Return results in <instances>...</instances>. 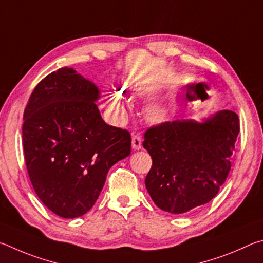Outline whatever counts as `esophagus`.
Wrapping results in <instances>:
<instances>
[{"label": "esophagus", "mask_w": 263, "mask_h": 263, "mask_svg": "<svg viewBox=\"0 0 263 263\" xmlns=\"http://www.w3.org/2000/svg\"><path fill=\"white\" fill-rule=\"evenodd\" d=\"M132 146L134 150H140L142 148V139L139 135H134L132 139Z\"/></svg>", "instance_id": "34e87169"}]
</instances>
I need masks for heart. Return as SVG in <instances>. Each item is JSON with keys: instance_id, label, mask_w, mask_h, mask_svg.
<instances>
[{"instance_id": "b5f03b06", "label": "heart", "mask_w": 263, "mask_h": 263, "mask_svg": "<svg viewBox=\"0 0 263 263\" xmlns=\"http://www.w3.org/2000/svg\"><path fill=\"white\" fill-rule=\"evenodd\" d=\"M110 103H112V107L115 110H118V112H121V113L123 112L124 106L122 103V99L117 92L110 97ZM144 114H145V119L148 120L149 122L159 124L167 121V119L170 117V108L166 104L157 101V103H151L150 105L146 106Z\"/></svg>"}]
</instances>
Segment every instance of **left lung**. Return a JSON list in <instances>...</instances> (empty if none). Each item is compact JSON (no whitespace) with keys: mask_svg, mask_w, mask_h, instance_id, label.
Masks as SVG:
<instances>
[{"mask_svg":"<svg viewBox=\"0 0 263 263\" xmlns=\"http://www.w3.org/2000/svg\"><path fill=\"white\" fill-rule=\"evenodd\" d=\"M238 115L222 109L195 121L181 119L150 128L143 148L153 158L145 187L170 214L190 213L214 199L231 170Z\"/></svg>","mask_w":263,"mask_h":263,"instance_id":"left-lung-1","label":"left lung"}]
</instances>
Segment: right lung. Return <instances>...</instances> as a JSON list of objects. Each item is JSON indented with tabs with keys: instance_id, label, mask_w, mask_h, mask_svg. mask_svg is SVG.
Returning <instances> with one entry per match:
<instances>
[{
	"instance_id": "right-lung-1",
	"label": "right lung",
	"mask_w": 263,
	"mask_h": 263,
	"mask_svg": "<svg viewBox=\"0 0 263 263\" xmlns=\"http://www.w3.org/2000/svg\"><path fill=\"white\" fill-rule=\"evenodd\" d=\"M99 99L93 82L64 67L46 76L26 105L23 146L30 180L62 218L86 214L109 168L130 155V135L104 121Z\"/></svg>"
}]
</instances>
